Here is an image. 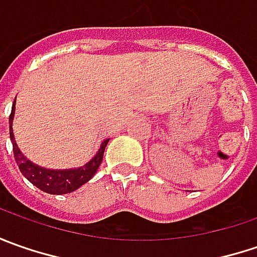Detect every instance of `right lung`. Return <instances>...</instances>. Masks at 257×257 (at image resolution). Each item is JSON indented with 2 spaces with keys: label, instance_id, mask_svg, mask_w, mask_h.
<instances>
[{
  "label": "right lung",
  "instance_id": "right-lung-1",
  "mask_svg": "<svg viewBox=\"0 0 257 257\" xmlns=\"http://www.w3.org/2000/svg\"><path fill=\"white\" fill-rule=\"evenodd\" d=\"M15 101L13 105V110L10 114V139L13 142V152H14L15 162L20 167V172L23 173L27 180L38 187L40 190L50 194H65L77 190L80 186H83L93 177L95 172L98 170L100 164L103 162V154L105 150V146L108 140H105L101 144L98 153L94 156L88 163L80 167V169H71V170H47L37 164L31 163L28 159H25L20 149L17 147L13 133V118H14Z\"/></svg>",
  "mask_w": 257,
  "mask_h": 257
}]
</instances>
